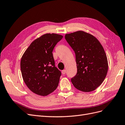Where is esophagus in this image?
<instances>
[{
    "label": "esophagus",
    "instance_id": "1",
    "mask_svg": "<svg viewBox=\"0 0 125 125\" xmlns=\"http://www.w3.org/2000/svg\"><path fill=\"white\" fill-rule=\"evenodd\" d=\"M66 73V70L65 69L62 70V74H65Z\"/></svg>",
    "mask_w": 125,
    "mask_h": 125
}]
</instances>
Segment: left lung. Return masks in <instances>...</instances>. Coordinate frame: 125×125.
Segmentation results:
<instances>
[{
  "label": "left lung",
  "instance_id": "left-lung-1",
  "mask_svg": "<svg viewBox=\"0 0 125 125\" xmlns=\"http://www.w3.org/2000/svg\"><path fill=\"white\" fill-rule=\"evenodd\" d=\"M65 37L75 55L77 73L71 78L72 83L82 92L93 91L107 73L108 62L103 46L96 37L84 31L67 34Z\"/></svg>",
  "mask_w": 125,
  "mask_h": 125
}]
</instances>
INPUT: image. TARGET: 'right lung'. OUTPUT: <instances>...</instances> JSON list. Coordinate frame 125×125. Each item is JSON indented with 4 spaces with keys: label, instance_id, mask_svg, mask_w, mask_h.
<instances>
[{
    "label": "right lung",
    "instance_id": "obj_1",
    "mask_svg": "<svg viewBox=\"0 0 125 125\" xmlns=\"http://www.w3.org/2000/svg\"><path fill=\"white\" fill-rule=\"evenodd\" d=\"M62 37L55 33L42 35L32 42L22 57L20 67L23 81L37 95L46 96L57 88L62 73L55 67L52 52Z\"/></svg>",
    "mask_w": 125,
    "mask_h": 125
}]
</instances>
